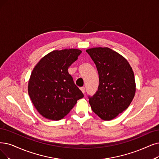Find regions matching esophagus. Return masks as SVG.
Wrapping results in <instances>:
<instances>
[{
  "label": "esophagus",
  "mask_w": 159,
  "mask_h": 159,
  "mask_svg": "<svg viewBox=\"0 0 159 159\" xmlns=\"http://www.w3.org/2000/svg\"><path fill=\"white\" fill-rule=\"evenodd\" d=\"M80 90L81 91V92L83 93H85V87H82L80 88Z\"/></svg>",
  "instance_id": "34e87169"
}]
</instances>
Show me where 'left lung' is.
Masks as SVG:
<instances>
[{
    "label": "left lung",
    "mask_w": 159,
    "mask_h": 159,
    "mask_svg": "<svg viewBox=\"0 0 159 159\" xmlns=\"http://www.w3.org/2000/svg\"><path fill=\"white\" fill-rule=\"evenodd\" d=\"M86 52L99 75L98 89L89 102L100 119L110 120L128 108L134 97V72L127 60L110 48H93Z\"/></svg>",
    "instance_id": "1"
}]
</instances>
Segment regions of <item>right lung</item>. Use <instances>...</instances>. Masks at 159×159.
Segmentation results:
<instances>
[{
	"label": "right lung",
	"instance_id": "add662e5",
	"mask_svg": "<svg viewBox=\"0 0 159 159\" xmlns=\"http://www.w3.org/2000/svg\"><path fill=\"white\" fill-rule=\"evenodd\" d=\"M78 49L54 50L39 61L28 82V93L34 106L43 117L64 118L84 94L76 86L68 68L78 59Z\"/></svg>",
	"mask_w": 159,
	"mask_h": 159
}]
</instances>
